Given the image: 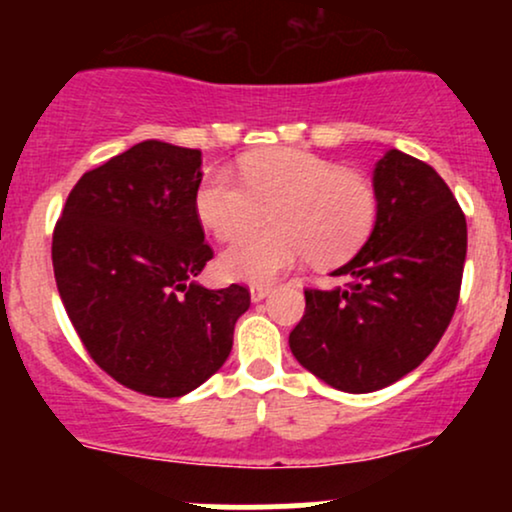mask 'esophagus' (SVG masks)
Listing matches in <instances>:
<instances>
[{
    "label": "esophagus",
    "mask_w": 512,
    "mask_h": 512,
    "mask_svg": "<svg viewBox=\"0 0 512 512\" xmlns=\"http://www.w3.org/2000/svg\"><path fill=\"white\" fill-rule=\"evenodd\" d=\"M269 291H272V286L269 284H252L250 286V296H252V301H262V298H267L269 296Z\"/></svg>",
    "instance_id": "34e87169"
}]
</instances>
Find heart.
<instances>
[{"label": "heart", "instance_id": "obj_1", "mask_svg": "<svg viewBox=\"0 0 512 512\" xmlns=\"http://www.w3.org/2000/svg\"><path fill=\"white\" fill-rule=\"evenodd\" d=\"M197 216L219 240L223 276L267 284L310 257L320 267L349 260L378 219V192L361 175L303 149H272L240 161V180L214 170L197 190ZM270 211L275 228L240 239Z\"/></svg>", "mask_w": 512, "mask_h": 512}]
</instances>
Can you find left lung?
<instances>
[{"label":"left lung","instance_id":"1","mask_svg":"<svg viewBox=\"0 0 512 512\" xmlns=\"http://www.w3.org/2000/svg\"><path fill=\"white\" fill-rule=\"evenodd\" d=\"M378 219L358 255L305 289L289 344L303 368L342 392H375L426 361L460 301L467 221L428 163L392 149L375 166Z\"/></svg>","mask_w":512,"mask_h":512}]
</instances>
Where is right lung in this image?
Wrapping results in <instances>:
<instances>
[{"mask_svg":"<svg viewBox=\"0 0 512 512\" xmlns=\"http://www.w3.org/2000/svg\"><path fill=\"white\" fill-rule=\"evenodd\" d=\"M202 151L142 142L88 170L52 233L57 291L96 366L180 397L226 363L250 289L192 284L214 250L197 216Z\"/></svg>","mask_w":512,"mask_h":512,"instance_id":"right-lung-1","label":"right lung"}]
</instances>
